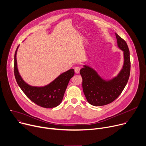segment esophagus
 Listing matches in <instances>:
<instances>
[{"instance_id": "1", "label": "esophagus", "mask_w": 146, "mask_h": 146, "mask_svg": "<svg viewBox=\"0 0 146 146\" xmlns=\"http://www.w3.org/2000/svg\"><path fill=\"white\" fill-rule=\"evenodd\" d=\"M80 68L78 67V66H76V67L74 68V72L76 74L79 73V72H80Z\"/></svg>"}]
</instances>
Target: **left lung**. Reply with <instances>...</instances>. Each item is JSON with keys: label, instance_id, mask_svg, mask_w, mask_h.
Masks as SVG:
<instances>
[{"label": "left lung", "instance_id": "obj_1", "mask_svg": "<svg viewBox=\"0 0 146 146\" xmlns=\"http://www.w3.org/2000/svg\"><path fill=\"white\" fill-rule=\"evenodd\" d=\"M117 46L123 51V63L118 74L111 78L105 79L91 66L83 64L80 73L83 78V90L89 104L102 106L115 100L125 88L130 76V52L125 40L115 33Z\"/></svg>", "mask_w": 146, "mask_h": 146}]
</instances>
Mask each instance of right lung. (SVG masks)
Instances as JSON below:
<instances>
[{
    "label": "right lung",
    "instance_id": "obj_1",
    "mask_svg": "<svg viewBox=\"0 0 146 146\" xmlns=\"http://www.w3.org/2000/svg\"><path fill=\"white\" fill-rule=\"evenodd\" d=\"M19 46L15 52L14 66L15 76L19 86L27 97L36 105L46 108L57 107L61 103L68 83L74 74V69L62 73L44 86H31L23 80L18 70L16 55Z\"/></svg>",
    "mask_w": 146,
    "mask_h": 146
}]
</instances>
